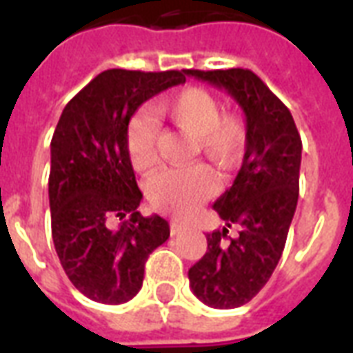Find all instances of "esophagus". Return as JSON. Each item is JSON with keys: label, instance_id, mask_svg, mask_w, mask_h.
Returning <instances> with one entry per match:
<instances>
[{"label": "esophagus", "instance_id": "obj_1", "mask_svg": "<svg viewBox=\"0 0 353 353\" xmlns=\"http://www.w3.org/2000/svg\"><path fill=\"white\" fill-rule=\"evenodd\" d=\"M185 229H187V225H185V223H179V221H176V220L170 221V232H172V236L181 234V232L185 231Z\"/></svg>", "mask_w": 353, "mask_h": 353}]
</instances>
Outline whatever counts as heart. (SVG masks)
Returning <instances> with one entry per match:
<instances>
[{
	"instance_id": "obj_1",
	"label": "heart",
	"mask_w": 353,
	"mask_h": 353,
	"mask_svg": "<svg viewBox=\"0 0 353 353\" xmlns=\"http://www.w3.org/2000/svg\"><path fill=\"white\" fill-rule=\"evenodd\" d=\"M159 112L181 132L196 139L198 154L220 168L232 172L247 150V122L238 113H223L221 104L203 88H187L168 101L161 102ZM157 130L154 121L137 113L126 130V152L132 166L148 174L157 165ZM218 177L209 166L196 165L185 170H166L148 185V199L157 210L187 218L218 192Z\"/></svg>"
}]
</instances>
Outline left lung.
Returning a JSON list of instances; mask_svg holds the SVG:
<instances>
[{"instance_id":"obj_1","label":"left lung","mask_w":353,"mask_h":353,"mask_svg":"<svg viewBox=\"0 0 353 353\" xmlns=\"http://www.w3.org/2000/svg\"><path fill=\"white\" fill-rule=\"evenodd\" d=\"M223 88L245 113L247 150L234 183L216 199L223 229L207 234V252L188 269L194 295L210 307L243 306L268 284L299 201L302 141L284 102L251 69H187ZM241 229L236 239L227 226Z\"/></svg>"}]
</instances>
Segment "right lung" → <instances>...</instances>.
Segmentation results:
<instances>
[{
  "mask_svg": "<svg viewBox=\"0 0 353 353\" xmlns=\"http://www.w3.org/2000/svg\"><path fill=\"white\" fill-rule=\"evenodd\" d=\"M183 82V71L108 69L68 102L52 133V241L69 280L91 301L133 299L144 263L170 236L165 218L137 210L143 192L128 159L126 130L143 102Z\"/></svg>",
  "mask_w": 353,
  "mask_h": 353,
  "instance_id": "right-lung-1",
  "label": "right lung"
}]
</instances>
